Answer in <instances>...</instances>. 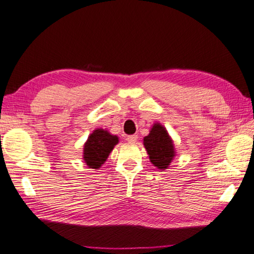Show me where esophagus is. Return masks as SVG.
I'll return each mask as SVG.
<instances>
[{
  "label": "esophagus",
  "mask_w": 254,
  "mask_h": 254,
  "mask_svg": "<svg viewBox=\"0 0 254 254\" xmlns=\"http://www.w3.org/2000/svg\"><path fill=\"white\" fill-rule=\"evenodd\" d=\"M126 140L128 142H130V143H134L138 140V136L137 134H131V136H127L126 137Z\"/></svg>",
  "instance_id": "1"
}]
</instances>
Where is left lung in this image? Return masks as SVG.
Segmentation results:
<instances>
[{
    "mask_svg": "<svg viewBox=\"0 0 254 254\" xmlns=\"http://www.w3.org/2000/svg\"><path fill=\"white\" fill-rule=\"evenodd\" d=\"M143 144L150 162L159 170H166L176 154L172 138L160 123L152 126L150 133L143 138Z\"/></svg>",
    "mask_w": 254,
    "mask_h": 254,
    "instance_id": "8db88e82",
    "label": "left lung"
}]
</instances>
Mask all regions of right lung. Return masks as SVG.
Masks as SVG:
<instances>
[{
  "label": "right lung",
  "mask_w": 254,
  "mask_h": 254,
  "mask_svg": "<svg viewBox=\"0 0 254 254\" xmlns=\"http://www.w3.org/2000/svg\"><path fill=\"white\" fill-rule=\"evenodd\" d=\"M118 143V137L111 134L108 130L102 128L95 129L88 137L83 145V160L84 163L93 170L104 164L112 150Z\"/></svg>",
  "instance_id": "obj_1"
}]
</instances>
